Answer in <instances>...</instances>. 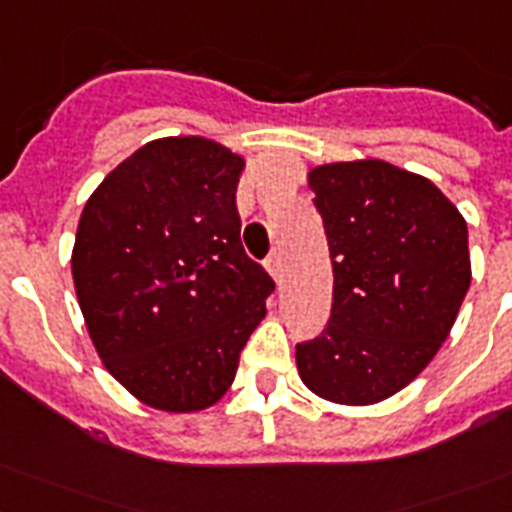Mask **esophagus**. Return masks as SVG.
<instances>
[{
	"instance_id": "34e87169",
	"label": "esophagus",
	"mask_w": 512,
	"mask_h": 512,
	"mask_svg": "<svg viewBox=\"0 0 512 512\" xmlns=\"http://www.w3.org/2000/svg\"><path fill=\"white\" fill-rule=\"evenodd\" d=\"M265 268H268V273L273 276V281L281 284V279H284V260H281V252H273V255L265 260Z\"/></svg>"
}]
</instances>
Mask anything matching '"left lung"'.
Wrapping results in <instances>:
<instances>
[{
    "instance_id": "left-lung-1",
    "label": "left lung",
    "mask_w": 512,
    "mask_h": 512,
    "mask_svg": "<svg viewBox=\"0 0 512 512\" xmlns=\"http://www.w3.org/2000/svg\"><path fill=\"white\" fill-rule=\"evenodd\" d=\"M332 257V313L297 345L316 396L366 406L406 388L449 337L470 287L468 225L430 183L380 159L308 172Z\"/></svg>"
}]
</instances>
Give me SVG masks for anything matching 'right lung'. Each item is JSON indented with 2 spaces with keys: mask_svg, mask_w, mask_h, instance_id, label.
<instances>
[{
  "mask_svg": "<svg viewBox=\"0 0 512 512\" xmlns=\"http://www.w3.org/2000/svg\"><path fill=\"white\" fill-rule=\"evenodd\" d=\"M244 159L215 140L159 138L95 188L71 273L103 364L162 412H201L231 388L273 279L241 247Z\"/></svg>",
  "mask_w": 512,
  "mask_h": 512,
  "instance_id": "obj_1",
  "label": "right lung"
}]
</instances>
